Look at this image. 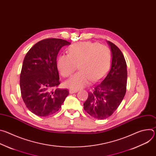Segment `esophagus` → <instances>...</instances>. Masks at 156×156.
<instances>
[{"label": "esophagus", "instance_id": "34e87169", "mask_svg": "<svg viewBox=\"0 0 156 156\" xmlns=\"http://www.w3.org/2000/svg\"><path fill=\"white\" fill-rule=\"evenodd\" d=\"M78 92V90H70L69 91L70 94H73V93H76Z\"/></svg>", "mask_w": 156, "mask_h": 156}]
</instances>
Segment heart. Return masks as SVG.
<instances>
[{
	"label": "heart",
	"instance_id": "obj_1",
	"mask_svg": "<svg viewBox=\"0 0 156 156\" xmlns=\"http://www.w3.org/2000/svg\"><path fill=\"white\" fill-rule=\"evenodd\" d=\"M112 62V54L108 48L96 42H83L72 45L69 54H62L57 60L60 74L67 77L78 68L80 71L65 83V86L78 90L87 86L90 81H97L108 71Z\"/></svg>",
	"mask_w": 156,
	"mask_h": 156
}]
</instances>
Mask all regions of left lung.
Listing matches in <instances>:
<instances>
[{
	"label": "left lung",
	"mask_w": 156,
	"mask_h": 156,
	"mask_svg": "<svg viewBox=\"0 0 156 156\" xmlns=\"http://www.w3.org/2000/svg\"><path fill=\"white\" fill-rule=\"evenodd\" d=\"M112 55L110 71L102 81L94 86L83 104L84 109L93 117L103 120L110 115L121 104L126 91L127 69L125 57L120 49L107 41Z\"/></svg>",
	"instance_id": "obj_1"
}]
</instances>
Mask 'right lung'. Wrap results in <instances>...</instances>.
<instances>
[{"instance_id":"add662e5","label":"right lung","mask_w":156,"mask_h":156,"mask_svg":"<svg viewBox=\"0 0 156 156\" xmlns=\"http://www.w3.org/2000/svg\"><path fill=\"white\" fill-rule=\"evenodd\" d=\"M71 43L62 39L39 41L26 54L20 73L21 97L34 114L47 117L60 108L69 94L67 89H53L60 84L57 57L60 49Z\"/></svg>"}]
</instances>
